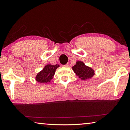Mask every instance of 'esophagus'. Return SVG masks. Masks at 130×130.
I'll list each match as a JSON object with an SVG mask.
<instances>
[{"mask_svg":"<svg viewBox=\"0 0 130 130\" xmlns=\"http://www.w3.org/2000/svg\"><path fill=\"white\" fill-rule=\"evenodd\" d=\"M68 63H67V64H65V65H63V67H68Z\"/></svg>","mask_w":130,"mask_h":130,"instance_id":"esophagus-1","label":"esophagus"}]
</instances>
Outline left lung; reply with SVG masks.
I'll list each match as a JSON object with an SVG mask.
<instances>
[{"mask_svg":"<svg viewBox=\"0 0 130 130\" xmlns=\"http://www.w3.org/2000/svg\"><path fill=\"white\" fill-rule=\"evenodd\" d=\"M74 73L81 80H86L91 78L94 74V71L91 68L84 64L82 61H78L76 62V64L72 67Z\"/></svg>","mask_w":130,"mask_h":130,"instance_id":"1","label":"left lung"}]
</instances>
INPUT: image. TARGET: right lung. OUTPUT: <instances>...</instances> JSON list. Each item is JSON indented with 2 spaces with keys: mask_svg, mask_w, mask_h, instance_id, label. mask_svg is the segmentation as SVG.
I'll return each instance as SVG.
<instances>
[{
  "mask_svg": "<svg viewBox=\"0 0 130 130\" xmlns=\"http://www.w3.org/2000/svg\"><path fill=\"white\" fill-rule=\"evenodd\" d=\"M59 67L60 65L57 64L55 65L50 64L46 65L42 70L37 74L36 80L42 84L49 83L50 80L53 78L57 68Z\"/></svg>",
  "mask_w": 130,
  "mask_h": 130,
  "instance_id": "add662e5",
  "label": "right lung"
}]
</instances>
